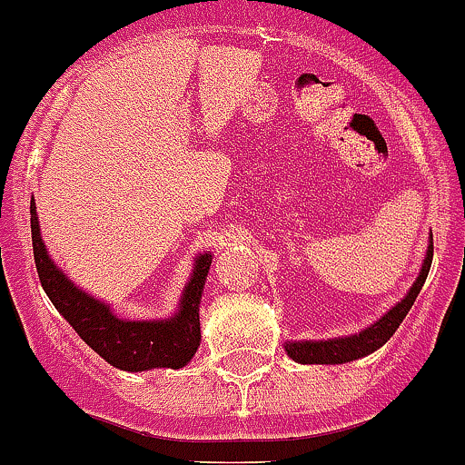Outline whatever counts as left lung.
Listing matches in <instances>:
<instances>
[{"mask_svg":"<svg viewBox=\"0 0 465 465\" xmlns=\"http://www.w3.org/2000/svg\"><path fill=\"white\" fill-rule=\"evenodd\" d=\"M430 261H433V235H429V246H426V256L421 262V270H419L417 279L410 286V291L401 298V302L386 312L384 316H380L375 323H371L368 328L359 332H351V335H342V338H331V340H291V342L283 344L286 354L295 361V363H316V365H340V363H351V361H359L363 356H371L372 351H377L380 347H384L389 342L393 332L398 331V326L402 323V319L408 316V312L412 310L414 300H417L419 291L424 286L426 277H429Z\"/></svg>","mask_w":465,"mask_h":465,"instance_id":"8db88e82","label":"left lung"}]
</instances>
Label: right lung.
<instances>
[{
  "label": "right lung",
  "instance_id": "obj_1",
  "mask_svg": "<svg viewBox=\"0 0 465 465\" xmlns=\"http://www.w3.org/2000/svg\"><path fill=\"white\" fill-rule=\"evenodd\" d=\"M32 249H35L36 272L41 286L55 305V310L67 319L69 326L79 332V338L93 351L102 356L118 371L143 372L153 368L179 371L191 363L200 347V300L207 282L212 253L195 256L191 279L183 286L179 310L167 319H146L130 322L121 319L104 300L94 298L88 291L72 282L55 261L48 256L46 244L41 240L39 216L35 197L30 200Z\"/></svg>",
  "mask_w": 465,
  "mask_h": 465
}]
</instances>
